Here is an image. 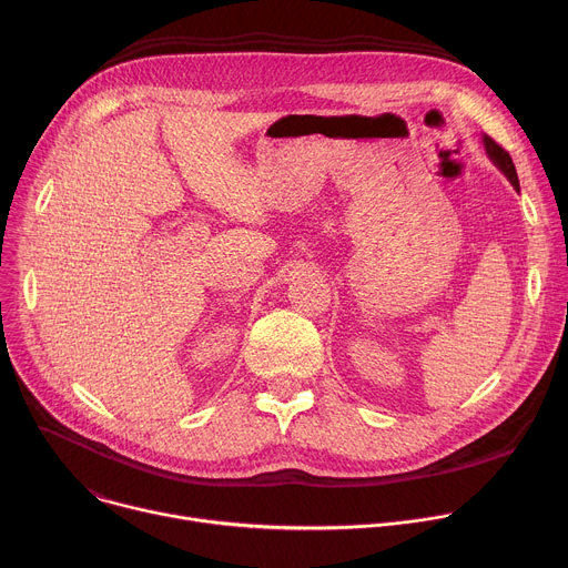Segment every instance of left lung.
Masks as SVG:
<instances>
[{
	"mask_svg": "<svg viewBox=\"0 0 568 568\" xmlns=\"http://www.w3.org/2000/svg\"><path fill=\"white\" fill-rule=\"evenodd\" d=\"M483 145H485V152H488V156L493 159V164L510 180V184L515 186V191L519 193V178H517V171H515V164H513V156L488 134H483Z\"/></svg>",
	"mask_w": 568,
	"mask_h": 568,
	"instance_id": "left-lung-1",
	"label": "left lung"
}]
</instances>
